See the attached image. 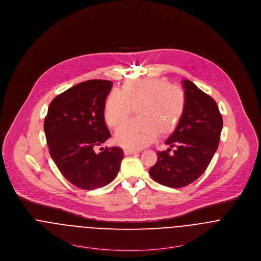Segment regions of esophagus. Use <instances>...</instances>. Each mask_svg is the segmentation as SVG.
Listing matches in <instances>:
<instances>
[{"label": "esophagus", "mask_w": 261, "mask_h": 261, "mask_svg": "<svg viewBox=\"0 0 261 261\" xmlns=\"http://www.w3.org/2000/svg\"><path fill=\"white\" fill-rule=\"evenodd\" d=\"M123 152H124V154H125V155H130V154L137 153V152H138V150H134V149H128V148H125V149L123 150Z\"/></svg>", "instance_id": "esophagus-1"}]
</instances>
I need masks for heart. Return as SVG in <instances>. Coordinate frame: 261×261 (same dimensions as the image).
I'll list each match as a JSON object with an SVG mask.
<instances>
[{
  "mask_svg": "<svg viewBox=\"0 0 261 261\" xmlns=\"http://www.w3.org/2000/svg\"><path fill=\"white\" fill-rule=\"evenodd\" d=\"M136 109L138 119L123 124L116 134V141L128 149L148 145L158 136L174 132L187 107L185 92L165 80L143 77L126 81L120 90L109 93L103 103L105 120L118 127Z\"/></svg>",
  "mask_w": 261,
  "mask_h": 261,
  "instance_id": "obj_1",
  "label": "heart"
}]
</instances>
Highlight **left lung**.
I'll return each mask as SVG.
<instances>
[{"mask_svg": "<svg viewBox=\"0 0 261 261\" xmlns=\"http://www.w3.org/2000/svg\"><path fill=\"white\" fill-rule=\"evenodd\" d=\"M187 107L184 117L166 140L169 148L156 153L150 167L151 178L169 188H184L196 180L207 168L218 147L222 117L211 95L192 82H182ZM171 148L174 150L170 153Z\"/></svg>", "mask_w": 261, "mask_h": 261, "instance_id": "1", "label": "left lung"}]
</instances>
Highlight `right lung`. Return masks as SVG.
<instances>
[{"mask_svg": "<svg viewBox=\"0 0 261 261\" xmlns=\"http://www.w3.org/2000/svg\"><path fill=\"white\" fill-rule=\"evenodd\" d=\"M113 83L90 80L77 84L49 103L44 121L47 146L61 173L82 190L111 184L119 172L123 151L119 146H96L111 138L103 117V103Z\"/></svg>", "mask_w": 261, "mask_h": 261, "instance_id": "right-lung-1", "label": "right lung"}]
</instances>
